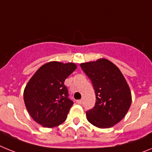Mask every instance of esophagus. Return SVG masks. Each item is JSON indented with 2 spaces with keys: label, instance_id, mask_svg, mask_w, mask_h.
Here are the masks:
<instances>
[{
  "label": "esophagus",
  "instance_id": "1",
  "mask_svg": "<svg viewBox=\"0 0 152 152\" xmlns=\"http://www.w3.org/2000/svg\"><path fill=\"white\" fill-rule=\"evenodd\" d=\"M83 102L82 100H77V103H78V104H81Z\"/></svg>",
  "mask_w": 152,
  "mask_h": 152
}]
</instances>
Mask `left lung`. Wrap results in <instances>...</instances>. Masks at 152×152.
Instances as JSON below:
<instances>
[{
    "mask_svg": "<svg viewBox=\"0 0 152 152\" xmlns=\"http://www.w3.org/2000/svg\"><path fill=\"white\" fill-rule=\"evenodd\" d=\"M92 82L95 106L87 111V119L98 128L112 127L122 120L131 106L129 87L120 70L106 58L80 64Z\"/></svg>",
    "mask_w": 152,
    "mask_h": 152,
    "instance_id": "8db88e82",
    "label": "left lung"
}]
</instances>
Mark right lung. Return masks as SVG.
<instances>
[{
    "label": "right lung",
    "mask_w": 152,
    "mask_h": 152,
    "mask_svg": "<svg viewBox=\"0 0 152 152\" xmlns=\"http://www.w3.org/2000/svg\"><path fill=\"white\" fill-rule=\"evenodd\" d=\"M77 68L74 63L51 61L40 67L26 84L24 103L31 117L43 127L59 126L74 104L64 80Z\"/></svg>",
    "instance_id": "obj_1"
}]
</instances>
